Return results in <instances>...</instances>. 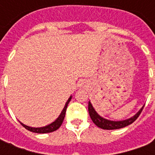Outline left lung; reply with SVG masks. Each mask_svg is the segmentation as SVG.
I'll return each mask as SVG.
<instances>
[{"mask_svg":"<svg viewBox=\"0 0 155 155\" xmlns=\"http://www.w3.org/2000/svg\"><path fill=\"white\" fill-rule=\"evenodd\" d=\"M143 109V107H142V109L134 116L130 118V119L123 120V121H111V120H105L104 118L100 116L96 113V111L94 110V109L92 106L91 102H89V105H88L89 114H90V116H91L92 121L95 124V125H97L99 128H101L103 130H117V129H121V128H124V127L127 126L129 124H131L137 120L138 117L140 116Z\"/></svg>","mask_w":155,"mask_h":155,"instance_id":"8db88e82","label":"left lung"}]
</instances>
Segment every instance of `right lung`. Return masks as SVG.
Instances as JSON below:
<instances>
[{
    "label": "right lung",
    "mask_w": 155,
    "mask_h": 155,
    "mask_svg": "<svg viewBox=\"0 0 155 155\" xmlns=\"http://www.w3.org/2000/svg\"><path fill=\"white\" fill-rule=\"evenodd\" d=\"M71 100V97L69 98V100L66 102V104L64 105V109H63V110L61 112V114H60V116L58 117V119L55 121H54L53 123L51 124H49L47 126H45V127H41V128H32V127H29L25 125L24 124L21 123L22 126L25 127L26 130H30V131H31V132H34V133H39V134H45V133H51V132H53V131H55L56 130H58L61 125L63 123V120H64V118L65 116V112H66V108H67L68 104L70 103V101Z\"/></svg>",
    "instance_id": "1"
}]
</instances>
